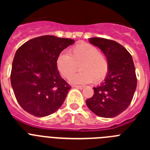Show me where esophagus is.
Instances as JSON below:
<instances>
[{
    "instance_id": "34e87169",
    "label": "esophagus",
    "mask_w": 150,
    "mask_h": 150,
    "mask_svg": "<svg viewBox=\"0 0 150 150\" xmlns=\"http://www.w3.org/2000/svg\"><path fill=\"white\" fill-rule=\"evenodd\" d=\"M74 88H79V89H83L84 88V86H74Z\"/></svg>"
}]
</instances>
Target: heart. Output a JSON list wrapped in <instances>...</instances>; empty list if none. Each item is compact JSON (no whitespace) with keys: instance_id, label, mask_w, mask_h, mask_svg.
Masks as SVG:
<instances>
[{"instance_id":"obj_1","label":"heart","mask_w":150,"mask_h":150,"mask_svg":"<svg viewBox=\"0 0 150 150\" xmlns=\"http://www.w3.org/2000/svg\"><path fill=\"white\" fill-rule=\"evenodd\" d=\"M81 72L73 75L78 66ZM56 67L62 76L71 77L73 84H86L102 81L107 76L109 64L105 55L98 49L87 43H80L69 50L68 55L62 52L56 59Z\"/></svg>"}]
</instances>
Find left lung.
Segmentation results:
<instances>
[{"label":"left lung","mask_w":150,"mask_h":150,"mask_svg":"<svg viewBox=\"0 0 150 150\" xmlns=\"http://www.w3.org/2000/svg\"><path fill=\"white\" fill-rule=\"evenodd\" d=\"M104 54L109 70L104 81L94 87V95L86 100L88 109L97 116L112 118L130 105L137 88L133 59L128 50L119 43L100 38L88 39Z\"/></svg>","instance_id":"obj_1"}]
</instances>
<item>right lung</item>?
<instances>
[{"instance_id": "right-lung-1", "label": "right lung", "mask_w": 150, "mask_h": 150, "mask_svg": "<svg viewBox=\"0 0 150 150\" xmlns=\"http://www.w3.org/2000/svg\"><path fill=\"white\" fill-rule=\"evenodd\" d=\"M74 40L45 35L33 38L17 50L12 64V88L24 110L37 117L61 107L71 87L56 67L59 54Z\"/></svg>"}]
</instances>
